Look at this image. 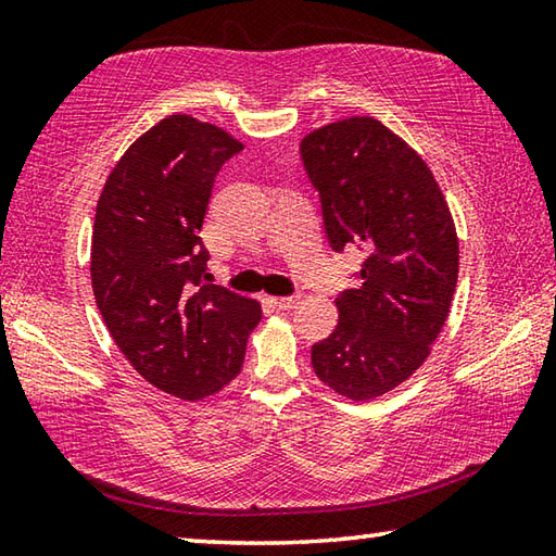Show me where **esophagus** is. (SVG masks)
Segmentation results:
<instances>
[{
	"mask_svg": "<svg viewBox=\"0 0 556 556\" xmlns=\"http://www.w3.org/2000/svg\"><path fill=\"white\" fill-rule=\"evenodd\" d=\"M271 301H275L279 308H296L301 299H299V294H289V296H275Z\"/></svg>",
	"mask_w": 556,
	"mask_h": 556,
	"instance_id": "34e87169",
	"label": "esophagus"
}]
</instances>
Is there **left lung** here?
<instances>
[{
	"mask_svg": "<svg viewBox=\"0 0 556 556\" xmlns=\"http://www.w3.org/2000/svg\"><path fill=\"white\" fill-rule=\"evenodd\" d=\"M333 252L363 250L355 287L336 299L338 326L312 345L318 378L351 400L380 397L427 361L458 277V240L429 166L372 117L301 139Z\"/></svg>",
	"mask_w": 556,
	"mask_h": 556,
	"instance_id": "1",
	"label": "left lung"
}]
</instances>
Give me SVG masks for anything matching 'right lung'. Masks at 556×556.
<instances>
[{
    "label": "right lung",
    "mask_w": 556,
    "mask_h": 556,
    "mask_svg": "<svg viewBox=\"0 0 556 556\" xmlns=\"http://www.w3.org/2000/svg\"><path fill=\"white\" fill-rule=\"evenodd\" d=\"M242 144L188 115L131 144L102 188L90 277L110 336L147 382L181 400L240 372L260 324L255 299L208 285L201 240L215 176Z\"/></svg>",
    "instance_id": "1"
}]
</instances>
